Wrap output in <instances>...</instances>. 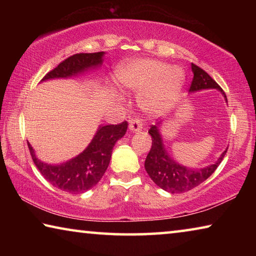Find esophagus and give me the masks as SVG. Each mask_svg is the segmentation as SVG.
I'll return each instance as SVG.
<instances>
[{
    "label": "esophagus",
    "mask_w": 256,
    "mask_h": 256,
    "mask_svg": "<svg viewBox=\"0 0 256 256\" xmlns=\"http://www.w3.org/2000/svg\"><path fill=\"white\" fill-rule=\"evenodd\" d=\"M128 128L131 130L132 132H138L142 130V122L140 118H132L130 120V125H128Z\"/></svg>",
    "instance_id": "34e87169"
}]
</instances>
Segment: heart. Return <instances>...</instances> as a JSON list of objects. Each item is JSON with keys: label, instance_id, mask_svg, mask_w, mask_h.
Masks as SVG:
<instances>
[{"label": "heart", "instance_id": "b5f03b06", "mask_svg": "<svg viewBox=\"0 0 256 256\" xmlns=\"http://www.w3.org/2000/svg\"><path fill=\"white\" fill-rule=\"evenodd\" d=\"M118 80L125 90L141 94L138 102L142 108L159 112L167 110L178 99L185 76L178 66L142 58L120 68Z\"/></svg>", "mask_w": 256, "mask_h": 256}]
</instances>
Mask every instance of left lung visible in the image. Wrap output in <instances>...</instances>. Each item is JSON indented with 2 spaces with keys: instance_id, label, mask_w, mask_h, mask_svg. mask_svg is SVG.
<instances>
[{
  "instance_id": "left-lung-1",
  "label": "left lung",
  "mask_w": 256,
  "mask_h": 256,
  "mask_svg": "<svg viewBox=\"0 0 256 256\" xmlns=\"http://www.w3.org/2000/svg\"><path fill=\"white\" fill-rule=\"evenodd\" d=\"M192 71L194 76L188 90L190 92H196L204 89H218L227 100L226 94L224 92V90L204 70L192 63ZM159 124L160 123L157 125H151L149 130V134L152 138V146H151V149L146 158L144 168L150 178L160 188L172 194L188 192V190L196 188L209 178L218 168L220 162H222L227 150L224 151L219 159L216 160V162L210 164V166L200 168V170L184 167L176 162L174 159H172L170 156L167 154L158 130Z\"/></svg>"
}]
</instances>
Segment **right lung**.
I'll use <instances>...</instances> for the list:
<instances>
[{
    "mask_svg": "<svg viewBox=\"0 0 256 256\" xmlns=\"http://www.w3.org/2000/svg\"><path fill=\"white\" fill-rule=\"evenodd\" d=\"M104 54V52H98L72 55L60 62L54 70L47 73L42 81L81 74L90 68L102 66ZM126 130V120L118 125L110 124L99 126L86 150L60 164H48L40 162L29 142L28 148L34 164L46 180L66 192L80 194L94 188L100 180L110 164L112 148L118 140L125 136Z\"/></svg>",
    "mask_w": 256,
    "mask_h": 256,
    "instance_id": "1",
    "label": "right lung"
}]
</instances>
